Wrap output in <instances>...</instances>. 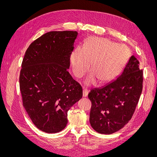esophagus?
Listing matches in <instances>:
<instances>
[{"label":"esophagus","instance_id":"1","mask_svg":"<svg viewBox=\"0 0 157 157\" xmlns=\"http://www.w3.org/2000/svg\"><path fill=\"white\" fill-rule=\"evenodd\" d=\"M82 92H83V97H84V98H85V97H87V96H88V92H89V91H88V90H86V89H84Z\"/></svg>","mask_w":157,"mask_h":157}]
</instances>
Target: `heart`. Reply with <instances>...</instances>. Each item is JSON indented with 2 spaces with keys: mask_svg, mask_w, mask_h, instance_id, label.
Returning a JSON list of instances; mask_svg holds the SVG:
<instances>
[{
  "mask_svg": "<svg viewBox=\"0 0 157 157\" xmlns=\"http://www.w3.org/2000/svg\"><path fill=\"white\" fill-rule=\"evenodd\" d=\"M130 56L125 44H118L107 38L92 36L83 48L77 47L71 53L70 63L77 77H81L89 69L92 70L84 80L88 86L98 80L102 83L110 82L120 75Z\"/></svg>",
  "mask_w": 157,
  "mask_h": 157,
  "instance_id": "1",
  "label": "heart"
}]
</instances>
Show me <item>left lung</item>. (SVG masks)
Instances as JSON below:
<instances>
[{
	"label": "left lung",
	"mask_w": 157,
	"mask_h": 157,
	"mask_svg": "<svg viewBox=\"0 0 157 157\" xmlns=\"http://www.w3.org/2000/svg\"><path fill=\"white\" fill-rule=\"evenodd\" d=\"M139 66V61L132 56L115 80L89 93L90 122L99 134L115 133L131 119L143 88V71Z\"/></svg>",
	"instance_id": "left-lung-1"
}]
</instances>
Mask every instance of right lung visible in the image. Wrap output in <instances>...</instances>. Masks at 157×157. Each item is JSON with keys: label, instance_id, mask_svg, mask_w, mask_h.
I'll return each instance as SVG.
<instances>
[{"label": "right lung", "instance_id": "right-lung-1", "mask_svg": "<svg viewBox=\"0 0 157 157\" xmlns=\"http://www.w3.org/2000/svg\"><path fill=\"white\" fill-rule=\"evenodd\" d=\"M77 31H51L32 42L23 59L20 86L23 105L36 128L58 133L67 126V111L82 89L67 69Z\"/></svg>", "mask_w": 157, "mask_h": 157}]
</instances>
